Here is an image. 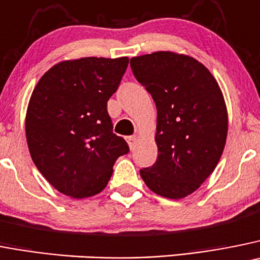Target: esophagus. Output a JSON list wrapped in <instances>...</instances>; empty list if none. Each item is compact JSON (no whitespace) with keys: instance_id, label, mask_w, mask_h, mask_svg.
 I'll return each instance as SVG.
<instances>
[{"instance_id":"34e87169","label":"esophagus","mask_w":260,"mask_h":260,"mask_svg":"<svg viewBox=\"0 0 260 260\" xmlns=\"http://www.w3.org/2000/svg\"><path fill=\"white\" fill-rule=\"evenodd\" d=\"M126 140H127V144H128V147H130V149H134L135 147H137V144H138L137 137H127L126 138Z\"/></svg>"}]
</instances>
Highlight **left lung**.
<instances>
[{
  "mask_svg": "<svg viewBox=\"0 0 260 260\" xmlns=\"http://www.w3.org/2000/svg\"><path fill=\"white\" fill-rule=\"evenodd\" d=\"M130 66L157 108L158 156L140 177L156 194L184 199L208 179L224 149L228 113L222 90L204 64L184 54L156 51L132 58Z\"/></svg>",
  "mask_w": 260,
  "mask_h": 260,
  "instance_id": "obj_1",
  "label": "left lung"
}]
</instances>
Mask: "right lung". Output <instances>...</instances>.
Masks as SVG:
<instances>
[{"instance_id":"obj_1","label":"right lung","mask_w":260,"mask_h":260,"mask_svg":"<svg viewBox=\"0 0 260 260\" xmlns=\"http://www.w3.org/2000/svg\"><path fill=\"white\" fill-rule=\"evenodd\" d=\"M128 58H80L52 66L36 85L25 114L33 162L60 193L86 199L101 193L116 159L128 152L113 134L107 102Z\"/></svg>"}]
</instances>
